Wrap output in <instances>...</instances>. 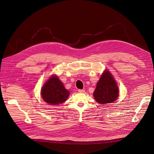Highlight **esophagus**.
I'll return each mask as SVG.
<instances>
[{
	"mask_svg": "<svg viewBox=\"0 0 154 154\" xmlns=\"http://www.w3.org/2000/svg\"><path fill=\"white\" fill-rule=\"evenodd\" d=\"M78 91L79 92V93H85V90H78Z\"/></svg>",
	"mask_w": 154,
	"mask_h": 154,
	"instance_id": "esophagus-1",
	"label": "esophagus"
}]
</instances>
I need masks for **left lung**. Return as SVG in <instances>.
I'll list each match as a JSON object with an SVG mask.
<instances>
[{
  "mask_svg": "<svg viewBox=\"0 0 154 154\" xmlns=\"http://www.w3.org/2000/svg\"><path fill=\"white\" fill-rule=\"evenodd\" d=\"M119 88L115 78L108 69L104 71L94 91V100L101 104L113 103L119 97Z\"/></svg>",
  "mask_w": 154,
  "mask_h": 154,
  "instance_id": "1",
  "label": "left lung"
}]
</instances>
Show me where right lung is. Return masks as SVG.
<instances>
[{"instance_id":"add662e5","label":"right lung","mask_w":154,"mask_h":154,"mask_svg":"<svg viewBox=\"0 0 154 154\" xmlns=\"http://www.w3.org/2000/svg\"><path fill=\"white\" fill-rule=\"evenodd\" d=\"M41 94L46 103L56 105L64 103L68 98L69 92L57 76L52 75L43 85Z\"/></svg>"}]
</instances>
